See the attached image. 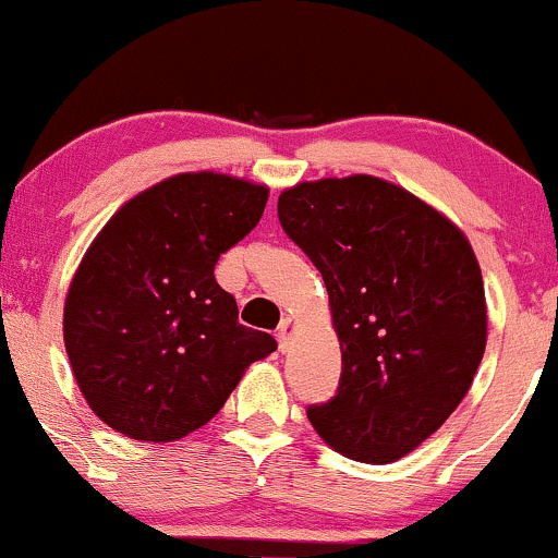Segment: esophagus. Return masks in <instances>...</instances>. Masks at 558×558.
Here are the masks:
<instances>
[{
    "label": "esophagus",
    "mask_w": 558,
    "mask_h": 558,
    "mask_svg": "<svg viewBox=\"0 0 558 558\" xmlns=\"http://www.w3.org/2000/svg\"><path fill=\"white\" fill-rule=\"evenodd\" d=\"M293 325H296V319H291V317H286L283 323H280V328H278V345H280V351H288V349H291Z\"/></svg>",
    "instance_id": "1"
}]
</instances>
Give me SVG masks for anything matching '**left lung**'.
Segmentation results:
<instances>
[{
  "label": "left lung",
  "instance_id": "8db88e82",
  "mask_svg": "<svg viewBox=\"0 0 558 558\" xmlns=\"http://www.w3.org/2000/svg\"><path fill=\"white\" fill-rule=\"evenodd\" d=\"M278 217L323 272L341 343L336 399L306 417L356 462L407 457L462 403L485 354L470 241L412 191L362 172L291 185Z\"/></svg>",
  "mask_w": 558,
  "mask_h": 558
}]
</instances>
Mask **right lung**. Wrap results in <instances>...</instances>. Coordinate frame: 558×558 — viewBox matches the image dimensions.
I'll list each match as a JSON object with an SVG mask.
<instances>
[{"instance_id":"1","label":"right lung","mask_w":558,"mask_h":558,"mask_svg":"<svg viewBox=\"0 0 558 558\" xmlns=\"http://www.w3.org/2000/svg\"><path fill=\"white\" fill-rule=\"evenodd\" d=\"M267 185L178 172L114 213L70 280L62 336L92 412L133 440L170 444L207 425L270 332L243 328L215 280L222 252L265 213Z\"/></svg>"}]
</instances>
